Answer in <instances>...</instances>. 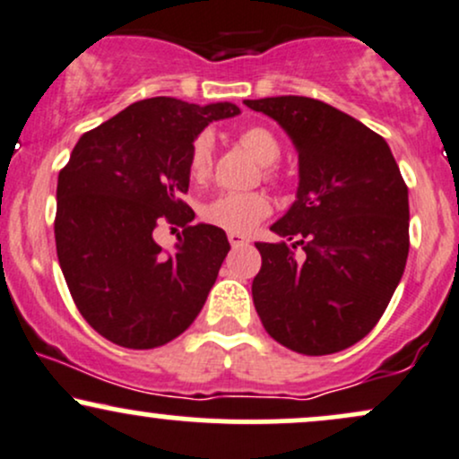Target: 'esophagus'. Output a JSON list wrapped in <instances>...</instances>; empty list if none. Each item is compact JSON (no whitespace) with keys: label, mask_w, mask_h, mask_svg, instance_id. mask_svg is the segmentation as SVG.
I'll list each match as a JSON object with an SVG mask.
<instances>
[{"label":"esophagus","mask_w":459,"mask_h":459,"mask_svg":"<svg viewBox=\"0 0 459 459\" xmlns=\"http://www.w3.org/2000/svg\"><path fill=\"white\" fill-rule=\"evenodd\" d=\"M229 241H230V246H233V247H239V246L247 244V237L239 235V233H229Z\"/></svg>","instance_id":"1"}]
</instances>
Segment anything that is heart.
<instances>
[{"label": "heart", "mask_w": 459, "mask_h": 459, "mask_svg": "<svg viewBox=\"0 0 459 459\" xmlns=\"http://www.w3.org/2000/svg\"><path fill=\"white\" fill-rule=\"evenodd\" d=\"M241 149H246L263 166H272L281 157V144L276 135L265 127H246L237 135ZM213 163V138L203 134L194 140L189 151V175L196 181L209 177ZM267 178L273 177L272 170L265 172ZM272 213V203L265 194L247 192V194H220L209 200L203 207L204 222L229 230V233L246 235L255 229L261 220Z\"/></svg>", "instance_id": "1"}]
</instances>
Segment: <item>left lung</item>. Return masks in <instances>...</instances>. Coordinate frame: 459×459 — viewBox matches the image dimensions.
I'll return each instance as SVG.
<instances>
[{"label": "left lung", "instance_id": "1", "mask_svg": "<svg viewBox=\"0 0 459 459\" xmlns=\"http://www.w3.org/2000/svg\"><path fill=\"white\" fill-rule=\"evenodd\" d=\"M244 103L287 131L299 161L296 203L272 224L281 241H256L263 328L298 354L347 350L380 321L405 270L410 207L397 161L382 135L317 99Z\"/></svg>", "mask_w": 459, "mask_h": 459}]
</instances>
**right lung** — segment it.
<instances>
[{
	"mask_svg": "<svg viewBox=\"0 0 459 459\" xmlns=\"http://www.w3.org/2000/svg\"><path fill=\"white\" fill-rule=\"evenodd\" d=\"M233 103L152 97L83 134L57 177L56 250L73 302L99 334L129 350L170 343L196 319L230 246L189 222V151ZM181 225L175 253L156 244ZM177 230V229H175Z\"/></svg>",
	"mask_w": 459,
	"mask_h": 459,
	"instance_id": "add662e5",
	"label": "right lung"
}]
</instances>
